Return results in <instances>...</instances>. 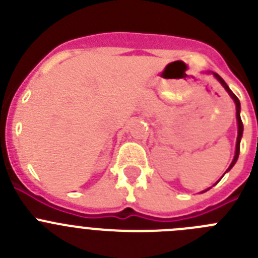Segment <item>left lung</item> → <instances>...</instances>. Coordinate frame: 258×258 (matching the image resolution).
<instances>
[{
    "mask_svg": "<svg viewBox=\"0 0 258 258\" xmlns=\"http://www.w3.org/2000/svg\"><path fill=\"white\" fill-rule=\"evenodd\" d=\"M212 74H213V76L216 77V79H217L218 83H220L221 85H222L223 88H225V90H226V92L229 93V95L232 98V101H234V103H235V107H236V120H238V138H236L235 156H234V159H232L231 164H230V166H229V168H227V170H226V172H229V170L231 169L232 166L235 165L236 160H238L239 151H240V140H241V137H243V122H241V118H240V102H239L238 97H236V95L234 94V93H232L231 90H230V88H229V86H227V84L225 83V81H223V79L220 76V75L214 74V72H212ZM226 172H225V173H226ZM223 175H225V174H223ZM223 175H222V177H223ZM222 177H221V178H222ZM218 181H220V179H218ZM217 182H216V183H217ZM209 188H211V187H209ZM209 188H207V190L202 191V192H206V191H208Z\"/></svg>",
    "mask_w": 258,
    "mask_h": 258,
    "instance_id": "8db88e82",
    "label": "left lung"
}]
</instances>
